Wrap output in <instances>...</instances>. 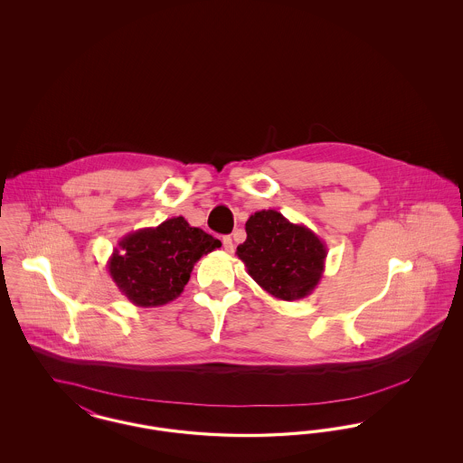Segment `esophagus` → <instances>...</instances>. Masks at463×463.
Instances as JSON below:
<instances>
[{
	"mask_svg": "<svg viewBox=\"0 0 463 463\" xmlns=\"http://www.w3.org/2000/svg\"><path fill=\"white\" fill-rule=\"evenodd\" d=\"M223 250L227 251V253H232L234 251V242H232V238L231 236H223Z\"/></svg>",
	"mask_w": 463,
	"mask_h": 463,
	"instance_id": "1",
	"label": "esophagus"
}]
</instances>
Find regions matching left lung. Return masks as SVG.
Returning <instances> with one entry per match:
<instances>
[{"label": "left lung", "instance_id": "8db88e82", "mask_svg": "<svg viewBox=\"0 0 463 463\" xmlns=\"http://www.w3.org/2000/svg\"><path fill=\"white\" fill-rule=\"evenodd\" d=\"M246 241L236 255L253 281L278 300H300L319 285L326 244L302 223L276 210L255 212L244 225Z\"/></svg>", "mask_w": 463, "mask_h": 463}]
</instances>
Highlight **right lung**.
Segmentation results:
<instances>
[{
	"instance_id": "right-lung-1",
	"label": "right lung",
	"mask_w": 463,
	"mask_h": 463,
	"mask_svg": "<svg viewBox=\"0 0 463 463\" xmlns=\"http://www.w3.org/2000/svg\"><path fill=\"white\" fill-rule=\"evenodd\" d=\"M222 242L184 217L127 234L108 269L118 289L138 307L165 306L184 291L194 264Z\"/></svg>"
}]
</instances>
